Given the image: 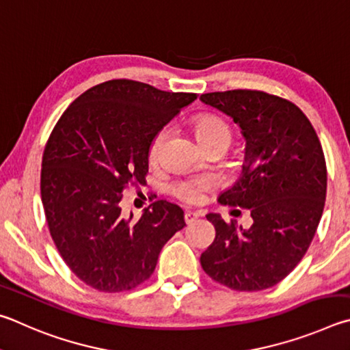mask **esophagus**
<instances>
[{"label":"esophagus","mask_w":350,"mask_h":350,"mask_svg":"<svg viewBox=\"0 0 350 350\" xmlns=\"http://www.w3.org/2000/svg\"><path fill=\"white\" fill-rule=\"evenodd\" d=\"M198 217H200V215H198L197 212H192V211H186V212H185V219H186L187 224H191V223L193 221V219H197Z\"/></svg>","instance_id":"1"}]
</instances>
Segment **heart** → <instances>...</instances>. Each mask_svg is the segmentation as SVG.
<instances>
[{"label":"heart","mask_w":350,"mask_h":350,"mask_svg":"<svg viewBox=\"0 0 350 350\" xmlns=\"http://www.w3.org/2000/svg\"><path fill=\"white\" fill-rule=\"evenodd\" d=\"M195 137L198 138L201 144L209 143L213 139H228L230 141V129L226 122L218 118L215 115H198L192 120ZM167 127L158 129L157 133L153 135L149 144V158L150 161H157L161 153V147L164 144L165 138H167ZM212 186V180L209 176H193V178H186L176 181L172 191L180 200L186 201V203H195L201 198L203 192Z\"/></svg>","instance_id":"heart-1"}]
</instances>
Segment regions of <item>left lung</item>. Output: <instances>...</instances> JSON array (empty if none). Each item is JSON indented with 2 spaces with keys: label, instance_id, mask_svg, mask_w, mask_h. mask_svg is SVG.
Instances as JSON below:
<instances>
[{
  "label": "left lung",
  "instance_id": "left-lung-1",
  "mask_svg": "<svg viewBox=\"0 0 350 350\" xmlns=\"http://www.w3.org/2000/svg\"><path fill=\"white\" fill-rule=\"evenodd\" d=\"M200 100L241 129L246 164L218 201L249 209L254 219L243 229L218 213L206 215L215 240L201 254V266L234 291L267 289L301 261L321 219L327 189L321 143L308 116L284 98L237 89Z\"/></svg>",
  "mask_w": 350,
  "mask_h": 350
}]
</instances>
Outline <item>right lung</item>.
I'll use <instances>...</instances> for the list:
<instances>
[{"mask_svg": "<svg viewBox=\"0 0 350 350\" xmlns=\"http://www.w3.org/2000/svg\"><path fill=\"white\" fill-rule=\"evenodd\" d=\"M197 94L164 92L132 79H110L73 101L42 153L41 201L61 258L101 292L131 291L150 278L158 255L185 228L180 206L158 200L137 221L120 201L149 172L158 129Z\"/></svg>", "mask_w": 350, "mask_h": 350, "instance_id": "add662e5", "label": "right lung"}]
</instances>
